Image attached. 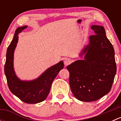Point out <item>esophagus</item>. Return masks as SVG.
Segmentation results:
<instances>
[{
  "instance_id": "obj_1",
  "label": "esophagus",
  "mask_w": 121,
  "mask_h": 121,
  "mask_svg": "<svg viewBox=\"0 0 121 121\" xmlns=\"http://www.w3.org/2000/svg\"><path fill=\"white\" fill-rule=\"evenodd\" d=\"M64 65H65V66H67V65H69V64H70L71 63V59H69V58H65L64 61Z\"/></svg>"
}]
</instances>
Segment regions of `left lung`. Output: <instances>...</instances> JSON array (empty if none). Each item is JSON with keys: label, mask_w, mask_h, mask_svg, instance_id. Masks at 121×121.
<instances>
[{"label": "left lung", "mask_w": 121, "mask_h": 121, "mask_svg": "<svg viewBox=\"0 0 121 121\" xmlns=\"http://www.w3.org/2000/svg\"><path fill=\"white\" fill-rule=\"evenodd\" d=\"M95 35L90 36L85 47L84 60L75 61L67 67L69 85L77 99L84 102L99 99L110 91L117 65L113 47L106 36L104 27H91Z\"/></svg>", "instance_id": "1"}]
</instances>
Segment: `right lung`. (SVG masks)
Here are the masks:
<instances>
[{
	"label": "right lung",
	"mask_w": 121,
	"mask_h": 121,
	"mask_svg": "<svg viewBox=\"0 0 121 121\" xmlns=\"http://www.w3.org/2000/svg\"><path fill=\"white\" fill-rule=\"evenodd\" d=\"M27 27V26L18 27L14 37L9 46L4 64V74L11 92L27 104H37L43 101L49 94L51 85L60 71L64 67L63 61L48 68L41 76L33 81H24L19 80L13 69V54L18 41V35Z\"/></svg>",
	"instance_id": "right-lung-1"
}]
</instances>
